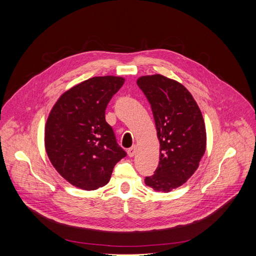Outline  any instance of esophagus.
<instances>
[{
    "label": "esophagus",
    "instance_id": "esophagus-1",
    "mask_svg": "<svg viewBox=\"0 0 256 256\" xmlns=\"http://www.w3.org/2000/svg\"><path fill=\"white\" fill-rule=\"evenodd\" d=\"M127 152H128V156L132 158L134 156H136V146L130 147V148L128 150Z\"/></svg>",
    "mask_w": 256,
    "mask_h": 256
}]
</instances>
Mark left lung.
<instances>
[{"mask_svg":"<svg viewBox=\"0 0 256 256\" xmlns=\"http://www.w3.org/2000/svg\"><path fill=\"white\" fill-rule=\"evenodd\" d=\"M150 104L160 143L159 164L145 184L168 193L180 187L198 170L206 150L202 112L184 85L162 74L136 80Z\"/></svg>","mask_w":256,"mask_h":256,"instance_id":"obj_1","label":"left lung"}]
</instances>
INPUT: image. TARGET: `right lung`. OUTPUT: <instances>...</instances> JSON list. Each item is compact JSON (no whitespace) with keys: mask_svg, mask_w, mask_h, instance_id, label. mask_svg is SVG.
<instances>
[{"mask_svg":"<svg viewBox=\"0 0 256 256\" xmlns=\"http://www.w3.org/2000/svg\"><path fill=\"white\" fill-rule=\"evenodd\" d=\"M125 79L94 76L66 90L51 109L44 126L46 152L69 184L86 191L109 182L126 156L106 122V108Z\"/></svg>","mask_w":256,"mask_h":256,"instance_id":"obj_1","label":"right lung"}]
</instances>
